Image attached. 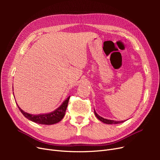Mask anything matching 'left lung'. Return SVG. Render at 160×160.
Returning a JSON list of instances; mask_svg holds the SVG:
<instances>
[{"label": "left lung", "mask_w": 160, "mask_h": 160, "mask_svg": "<svg viewBox=\"0 0 160 160\" xmlns=\"http://www.w3.org/2000/svg\"><path fill=\"white\" fill-rule=\"evenodd\" d=\"M94 113H95V115L97 117V118H98L99 121H101V122H102L103 123H106V124H118V123L124 122V121H121V122H120V121H114V120H110V119H105L102 117H101V116H99L98 113H97L95 112V109H94Z\"/></svg>", "instance_id": "8db88e82"}]
</instances>
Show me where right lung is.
I'll return each instance as SVG.
<instances>
[{"label": "right lung", "instance_id": "obj_1", "mask_svg": "<svg viewBox=\"0 0 160 160\" xmlns=\"http://www.w3.org/2000/svg\"><path fill=\"white\" fill-rule=\"evenodd\" d=\"M14 94V93H13ZM70 98V96L68 97L59 106V108H57L55 111H53L52 112L49 113H43V114H38V115H32L28 113L25 111H24L22 109H21L18 104L17 103L19 110L21 111V112L22 113V115L25 116L26 118L29 119L33 122H35L37 123L42 124V125H52L55 124L58 122H59L60 121L62 120L65 114V111L67 108V105L69 103V100ZM17 103V102H16Z\"/></svg>", "mask_w": 160, "mask_h": 160}]
</instances>
